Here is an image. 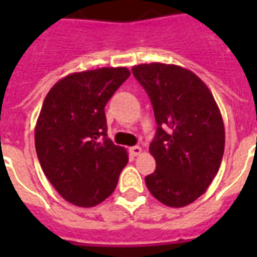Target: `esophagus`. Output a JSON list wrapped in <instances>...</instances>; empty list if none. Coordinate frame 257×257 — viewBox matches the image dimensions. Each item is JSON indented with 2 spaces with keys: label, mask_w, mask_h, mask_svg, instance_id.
<instances>
[{
  "label": "esophagus",
  "mask_w": 257,
  "mask_h": 257,
  "mask_svg": "<svg viewBox=\"0 0 257 257\" xmlns=\"http://www.w3.org/2000/svg\"><path fill=\"white\" fill-rule=\"evenodd\" d=\"M129 153H131V156L134 157L140 156V154H142V147H139V146H134V147L129 149Z\"/></svg>",
  "instance_id": "esophagus-1"
}]
</instances>
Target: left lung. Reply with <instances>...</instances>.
Here are the masks:
<instances>
[{"mask_svg": "<svg viewBox=\"0 0 257 257\" xmlns=\"http://www.w3.org/2000/svg\"><path fill=\"white\" fill-rule=\"evenodd\" d=\"M132 73L150 97L158 125L150 145L157 167L146 186L164 205L186 206L206 191L220 167V110L201 78L180 66L139 64Z\"/></svg>", "mask_w": 257, "mask_h": 257, "instance_id": "1", "label": "left lung"}]
</instances>
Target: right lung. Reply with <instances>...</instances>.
<instances>
[{
    "label": "right lung",
    "instance_id": "1",
    "mask_svg": "<svg viewBox=\"0 0 257 257\" xmlns=\"http://www.w3.org/2000/svg\"><path fill=\"white\" fill-rule=\"evenodd\" d=\"M131 75L126 67L73 73L53 85L36 125V151L66 201L90 208L115 190L128 153L107 138L104 107Z\"/></svg>",
    "mask_w": 257,
    "mask_h": 257
}]
</instances>
